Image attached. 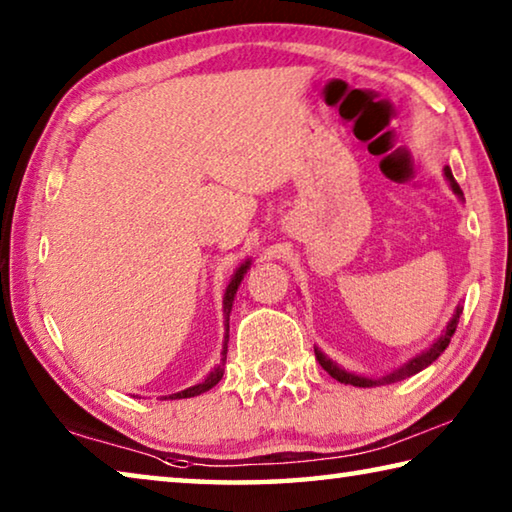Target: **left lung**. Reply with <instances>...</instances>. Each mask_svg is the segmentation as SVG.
Wrapping results in <instances>:
<instances>
[{"instance_id":"obj_1","label":"left lung","mask_w":512,"mask_h":512,"mask_svg":"<svg viewBox=\"0 0 512 512\" xmlns=\"http://www.w3.org/2000/svg\"><path fill=\"white\" fill-rule=\"evenodd\" d=\"M445 176H447V180H449V185H452V189L454 192L458 194V196H463V192H461V187H458V183L454 180V176H452V171H449V167L445 169ZM458 318H461V309H456V314H454V318L449 320V325H447V329H445V334L440 336V339L431 345V348L427 350V352H422L420 357H415V359H411L409 363H406V366H402V368H397L395 372H391V375H386L384 379H368V377H359V375H352V372H345L343 368H339L336 366V363H332L329 361L323 352L320 350H316V359H318V363L320 366H323L329 375H332L334 379H339L341 384H352V386H361V388H368V386H377V384H393V381H400V379H406V377H411V375H415V372H420V370H424L427 366H431L433 361H436L440 354L445 352V348L449 345V341H452V336H454V332H456V325H458Z\"/></svg>"}]
</instances>
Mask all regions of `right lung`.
<instances>
[{
  "label": "right lung",
  "mask_w": 512,
  "mask_h": 512,
  "mask_svg": "<svg viewBox=\"0 0 512 512\" xmlns=\"http://www.w3.org/2000/svg\"><path fill=\"white\" fill-rule=\"evenodd\" d=\"M246 268H248V262L239 268V271L235 273V277H232V282L228 284V291H225V300H223V314H225V339H228V320H230V309H232V300H235V293H237V289H239V284H241V280H244V273H246ZM223 359H221V366H216L210 375H207V379L205 381H201V384H196V386H192V388H187V391H180V393H173V395H169L171 400H185V397H194V395H201V393H205V391H210L212 386H216L221 381V377H223V366H225V354H228V341L223 343ZM164 400H167V397H164Z\"/></svg>",
  "instance_id": "obj_1"
}]
</instances>
